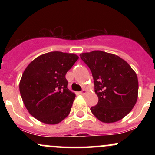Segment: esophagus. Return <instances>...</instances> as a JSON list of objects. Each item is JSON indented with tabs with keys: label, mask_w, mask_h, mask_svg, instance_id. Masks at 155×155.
Returning a JSON list of instances; mask_svg holds the SVG:
<instances>
[{
	"label": "esophagus",
	"mask_w": 155,
	"mask_h": 155,
	"mask_svg": "<svg viewBox=\"0 0 155 155\" xmlns=\"http://www.w3.org/2000/svg\"><path fill=\"white\" fill-rule=\"evenodd\" d=\"M86 92H87L86 90H82L81 92H80V94H81V95H84V94L86 93Z\"/></svg>",
	"instance_id": "1"
}]
</instances>
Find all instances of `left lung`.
I'll use <instances>...</instances> for the list:
<instances>
[{
    "label": "left lung",
    "mask_w": 155,
    "mask_h": 155,
    "mask_svg": "<svg viewBox=\"0 0 155 155\" xmlns=\"http://www.w3.org/2000/svg\"><path fill=\"white\" fill-rule=\"evenodd\" d=\"M80 58L92 72L98 97L90 108L106 123L122 120L131 111L138 98V81L132 68L117 55L102 51L82 53Z\"/></svg>",
    "instance_id": "1"
}]
</instances>
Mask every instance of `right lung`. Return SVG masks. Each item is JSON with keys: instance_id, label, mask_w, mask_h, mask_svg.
<instances>
[{"instance_id": "1", "label": "right lung", "mask_w": 155, "mask_h": 155, "mask_svg": "<svg viewBox=\"0 0 155 155\" xmlns=\"http://www.w3.org/2000/svg\"><path fill=\"white\" fill-rule=\"evenodd\" d=\"M78 59L74 54L51 51L25 68L19 92L28 111L40 122L58 124L69 114L76 95L68 89L65 74Z\"/></svg>"}]
</instances>
